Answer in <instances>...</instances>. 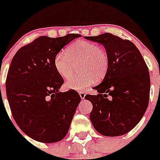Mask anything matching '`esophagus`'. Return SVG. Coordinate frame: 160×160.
I'll return each instance as SVG.
<instances>
[{
  "mask_svg": "<svg viewBox=\"0 0 160 160\" xmlns=\"http://www.w3.org/2000/svg\"><path fill=\"white\" fill-rule=\"evenodd\" d=\"M79 94H80V98H81L82 100H84V99H85V93L84 92V91H80V92H79Z\"/></svg>",
  "mask_w": 160,
  "mask_h": 160,
  "instance_id": "1",
  "label": "esophagus"
}]
</instances>
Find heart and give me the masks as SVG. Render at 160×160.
Returning <instances> with one entry per match:
<instances>
[{"label":"heart","instance_id":"obj_1","mask_svg":"<svg viewBox=\"0 0 160 160\" xmlns=\"http://www.w3.org/2000/svg\"><path fill=\"white\" fill-rule=\"evenodd\" d=\"M79 62L82 73L70 77ZM109 57L105 49L95 42L78 41L69 46L67 51H59L55 57V67L62 78H69L65 87L82 90L105 77L109 70Z\"/></svg>","mask_w":160,"mask_h":160}]
</instances>
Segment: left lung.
Returning a JSON list of instances; mask_svg holds the SVG:
<instances>
[{
	"label": "left lung",
	"mask_w": 160,
	"mask_h": 160,
	"mask_svg": "<svg viewBox=\"0 0 160 160\" xmlns=\"http://www.w3.org/2000/svg\"><path fill=\"white\" fill-rule=\"evenodd\" d=\"M85 39L102 44L109 57V70L96 95H86L92 103L93 126L105 136H119L136 126L149 105V68L134 43L110 33Z\"/></svg>",
	"instance_id": "obj_1"
}]
</instances>
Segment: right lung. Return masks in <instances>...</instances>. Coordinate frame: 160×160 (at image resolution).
I'll list each match as a JSON object with an SVG mask.
<instances>
[{
  "label": "right lung",
  "mask_w": 160,
  "mask_h": 160,
  "mask_svg": "<svg viewBox=\"0 0 160 160\" xmlns=\"http://www.w3.org/2000/svg\"><path fill=\"white\" fill-rule=\"evenodd\" d=\"M79 34L40 36L21 47L9 67L6 95L15 121L28 136L42 143L61 140L68 133L80 96L59 92L64 80L55 70L56 54Z\"/></svg>",
  "instance_id": "add662e5"
}]
</instances>
